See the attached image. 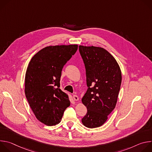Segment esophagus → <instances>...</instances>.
<instances>
[{
    "label": "esophagus",
    "instance_id": "esophagus-1",
    "mask_svg": "<svg viewBox=\"0 0 152 152\" xmlns=\"http://www.w3.org/2000/svg\"><path fill=\"white\" fill-rule=\"evenodd\" d=\"M73 99H74L75 100H76V101H77V100H79V97H78V96H77V95H73Z\"/></svg>",
    "mask_w": 152,
    "mask_h": 152
}]
</instances>
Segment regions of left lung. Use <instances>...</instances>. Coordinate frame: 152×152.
Masks as SVG:
<instances>
[{
  "label": "left lung",
  "mask_w": 152,
  "mask_h": 152,
  "mask_svg": "<svg viewBox=\"0 0 152 152\" xmlns=\"http://www.w3.org/2000/svg\"><path fill=\"white\" fill-rule=\"evenodd\" d=\"M85 64L87 91L82 99L87 113L82 123L88 128L103 125L115 107L121 73L115 58L102 48L79 46Z\"/></svg>",
  "instance_id": "left-lung-1"
}]
</instances>
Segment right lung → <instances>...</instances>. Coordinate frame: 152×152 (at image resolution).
<instances>
[{
    "label": "right lung",
    "instance_id": "obj_1",
    "mask_svg": "<svg viewBox=\"0 0 152 152\" xmlns=\"http://www.w3.org/2000/svg\"><path fill=\"white\" fill-rule=\"evenodd\" d=\"M78 46H48L31 59L25 75V95L36 118L48 126L58 124L70 105L69 96L60 88L61 72Z\"/></svg>",
    "mask_w": 152,
    "mask_h": 152
}]
</instances>
